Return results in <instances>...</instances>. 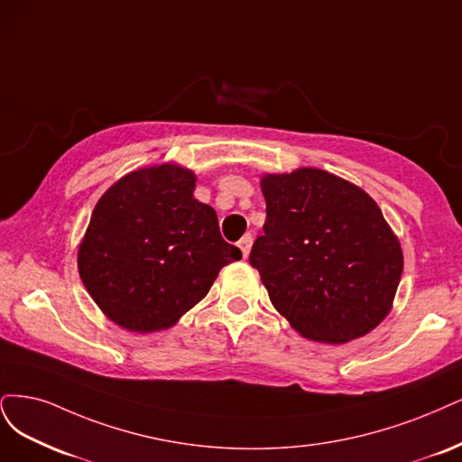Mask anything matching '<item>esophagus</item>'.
Here are the masks:
<instances>
[{
  "label": "esophagus",
  "mask_w": 462,
  "mask_h": 462,
  "mask_svg": "<svg viewBox=\"0 0 462 462\" xmlns=\"http://www.w3.org/2000/svg\"><path fill=\"white\" fill-rule=\"evenodd\" d=\"M251 244H253V237H251V236H244L242 240H240V244H237V245H240V249H242V257H244V259L249 257Z\"/></svg>",
  "instance_id": "1"
}]
</instances>
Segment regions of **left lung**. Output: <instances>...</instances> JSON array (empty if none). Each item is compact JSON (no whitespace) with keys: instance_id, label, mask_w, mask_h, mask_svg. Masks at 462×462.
<instances>
[{"instance_id":"left-lung-1","label":"left lung","mask_w":462,"mask_h":462,"mask_svg":"<svg viewBox=\"0 0 462 462\" xmlns=\"http://www.w3.org/2000/svg\"><path fill=\"white\" fill-rule=\"evenodd\" d=\"M264 234L253 244L274 309L303 337L346 344L388 317L403 251L366 191L320 169L264 174Z\"/></svg>"}]
</instances>
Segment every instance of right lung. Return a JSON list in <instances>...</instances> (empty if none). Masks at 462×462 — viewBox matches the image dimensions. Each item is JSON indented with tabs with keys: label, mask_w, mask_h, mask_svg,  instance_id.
<instances>
[{
	"label": "right lung",
	"mask_w": 462,
	"mask_h": 462,
	"mask_svg": "<svg viewBox=\"0 0 462 462\" xmlns=\"http://www.w3.org/2000/svg\"><path fill=\"white\" fill-rule=\"evenodd\" d=\"M193 188L196 174L165 162L123 176L92 213L79 273L106 317L130 332L171 328L203 300L222 266L242 259Z\"/></svg>",
	"instance_id": "right-lung-1"
}]
</instances>
